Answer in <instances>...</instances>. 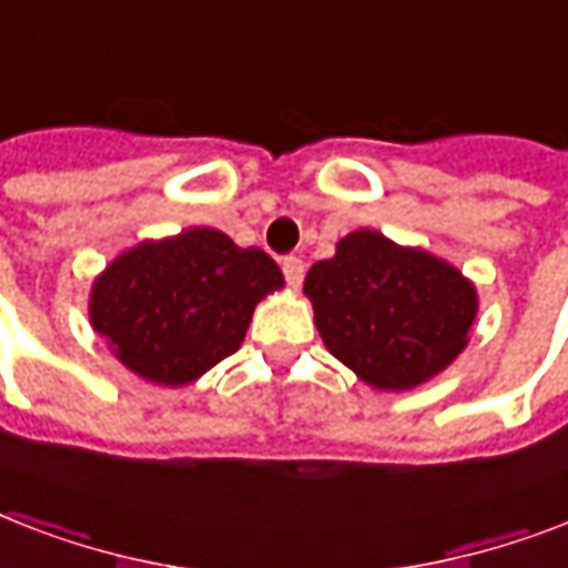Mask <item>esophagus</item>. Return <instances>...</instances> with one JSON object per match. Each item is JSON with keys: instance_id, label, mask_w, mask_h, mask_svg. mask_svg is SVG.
Masks as SVG:
<instances>
[{"instance_id": "34e87169", "label": "esophagus", "mask_w": 568, "mask_h": 568, "mask_svg": "<svg viewBox=\"0 0 568 568\" xmlns=\"http://www.w3.org/2000/svg\"><path fill=\"white\" fill-rule=\"evenodd\" d=\"M283 274H285V283L292 285V288H301L303 283V274H306V265H303L301 258H285L283 262Z\"/></svg>"}]
</instances>
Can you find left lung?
Instances as JSON below:
<instances>
[{
    "label": "left lung",
    "mask_w": 568,
    "mask_h": 568,
    "mask_svg": "<svg viewBox=\"0 0 568 568\" xmlns=\"http://www.w3.org/2000/svg\"><path fill=\"white\" fill-rule=\"evenodd\" d=\"M303 294L329 354L377 392H409L445 372L480 306L457 265L377 230L338 239L336 256L310 267Z\"/></svg>",
    "instance_id": "obj_1"
}]
</instances>
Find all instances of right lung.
<instances>
[{"label":"right lung","mask_w":568,"mask_h":568,"mask_svg":"<svg viewBox=\"0 0 568 568\" xmlns=\"http://www.w3.org/2000/svg\"><path fill=\"white\" fill-rule=\"evenodd\" d=\"M283 285L265 250L194 226L111 258L93 280L88 315L129 372L180 388L235 354L256 303Z\"/></svg>","instance_id":"obj_1"}]
</instances>
